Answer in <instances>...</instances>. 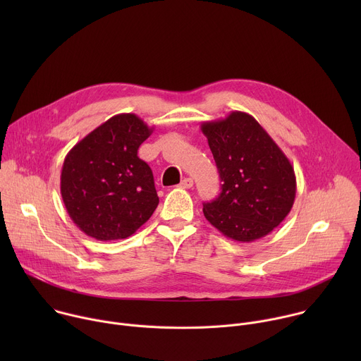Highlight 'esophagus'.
Masks as SVG:
<instances>
[{"label": "esophagus", "instance_id": "1", "mask_svg": "<svg viewBox=\"0 0 361 361\" xmlns=\"http://www.w3.org/2000/svg\"><path fill=\"white\" fill-rule=\"evenodd\" d=\"M180 187H181V188H190V187H192V178H190V177L184 178V180L180 183Z\"/></svg>", "mask_w": 361, "mask_h": 361}]
</instances>
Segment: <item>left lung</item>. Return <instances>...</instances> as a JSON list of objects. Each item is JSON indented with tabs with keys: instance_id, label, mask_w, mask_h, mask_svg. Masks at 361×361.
Masks as SVG:
<instances>
[{
	"instance_id": "obj_1",
	"label": "left lung",
	"mask_w": 361,
	"mask_h": 361,
	"mask_svg": "<svg viewBox=\"0 0 361 361\" xmlns=\"http://www.w3.org/2000/svg\"><path fill=\"white\" fill-rule=\"evenodd\" d=\"M220 178V195L202 204L204 217L221 234L251 243L271 233L290 213L295 174L290 160L257 120L233 111L201 124Z\"/></svg>"
}]
</instances>
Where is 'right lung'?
Instances as JSON below:
<instances>
[{"label":"right lung","mask_w":361,"mask_h":361,"mask_svg":"<svg viewBox=\"0 0 361 361\" xmlns=\"http://www.w3.org/2000/svg\"><path fill=\"white\" fill-rule=\"evenodd\" d=\"M151 133L135 114H117L66 156L61 197L68 216L87 235L99 241L127 238L157 209L152 171L137 156Z\"/></svg>","instance_id":"right-lung-1"}]
</instances>
